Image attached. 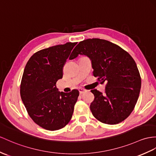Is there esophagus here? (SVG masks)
Segmentation results:
<instances>
[{
	"label": "esophagus",
	"mask_w": 156,
	"mask_h": 156,
	"mask_svg": "<svg viewBox=\"0 0 156 156\" xmlns=\"http://www.w3.org/2000/svg\"><path fill=\"white\" fill-rule=\"evenodd\" d=\"M79 93H80V94H83V93H86L87 90H85V89H83L80 88V89H79Z\"/></svg>",
	"instance_id": "1"
}]
</instances>
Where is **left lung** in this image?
<instances>
[{
  "mask_svg": "<svg viewBox=\"0 0 156 156\" xmlns=\"http://www.w3.org/2000/svg\"><path fill=\"white\" fill-rule=\"evenodd\" d=\"M71 53L73 59L80 54L89 57L94 77L106 84L104 94L91 90L94 98L90 109L100 122L116 124L122 122L134 110L141 88V77L135 61L119 45L93 38L80 41Z\"/></svg>",
  "mask_w": 156,
  "mask_h": 156,
  "instance_id": "8db88e82",
  "label": "left lung"
}]
</instances>
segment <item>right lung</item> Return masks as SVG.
<instances>
[{"label": "right lung", "instance_id": "obj_1", "mask_svg": "<svg viewBox=\"0 0 156 156\" xmlns=\"http://www.w3.org/2000/svg\"><path fill=\"white\" fill-rule=\"evenodd\" d=\"M77 42H67L41 49L27 62L20 84V96L29 116L48 130L66 126L73 115L79 90L58 91L56 83L63 77V67Z\"/></svg>", "mask_w": 156, "mask_h": 156}]
</instances>
